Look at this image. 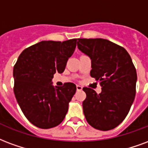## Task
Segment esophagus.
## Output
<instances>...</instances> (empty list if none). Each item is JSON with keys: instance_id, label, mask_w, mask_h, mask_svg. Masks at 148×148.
<instances>
[{"instance_id": "obj_1", "label": "esophagus", "mask_w": 148, "mask_h": 148, "mask_svg": "<svg viewBox=\"0 0 148 148\" xmlns=\"http://www.w3.org/2000/svg\"><path fill=\"white\" fill-rule=\"evenodd\" d=\"M76 89H77V90H83V87L81 86H79V85H77L76 86Z\"/></svg>"}]
</instances>
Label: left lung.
Wrapping results in <instances>:
<instances>
[{
	"mask_svg": "<svg viewBox=\"0 0 148 148\" xmlns=\"http://www.w3.org/2000/svg\"><path fill=\"white\" fill-rule=\"evenodd\" d=\"M78 49L91 60L90 76L100 82L102 92L84 87L83 102L88 124L102 131L116 128L129 114L136 95V71L121 46L103 38H78Z\"/></svg>",
	"mask_w": 148,
	"mask_h": 148,
	"instance_id": "obj_1",
	"label": "left lung"
}]
</instances>
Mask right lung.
Here are the masks:
<instances>
[{
    "label": "right lung",
    "mask_w": 148,
    "mask_h": 148,
    "mask_svg": "<svg viewBox=\"0 0 148 148\" xmlns=\"http://www.w3.org/2000/svg\"><path fill=\"white\" fill-rule=\"evenodd\" d=\"M77 39L42 41L25 49L13 69L14 94L25 117L40 129L58 125L65 117L76 86L52 85L56 72L62 73L73 54Z\"/></svg>",
    "instance_id": "obj_1"
}]
</instances>
